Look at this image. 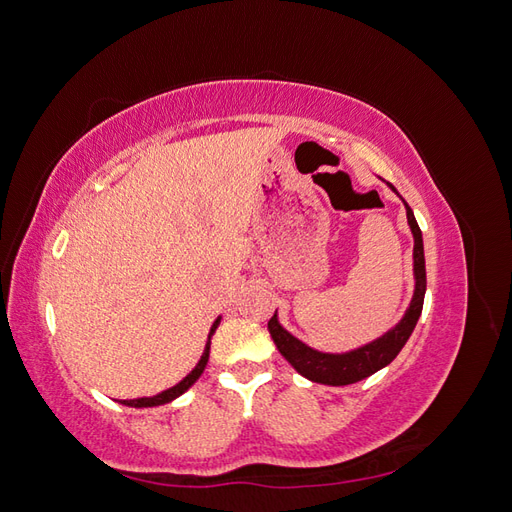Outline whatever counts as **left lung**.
Listing matches in <instances>:
<instances>
[{"label":"left lung","mask_w":512,"mask_h":512,"mask_svg":"<svg viewBox=\"0 0 512 512\" xmlns=\"http://www.w3.org/2000/svg\"><path fill=\"white\" fill-rule=\"evenodd\" d=\"M389 188L397 194V190L389 183ZM406 205L408 215V226L414 237V294L410 307L406 309L404 318H401L391 331H386L382 337L374 339L361 348L342 352V354H331V352H320L316 348H309L303 344L301 339L288 333L280 320H277V312L269 320V333L277 350L282 352L284 359L299 371V374L312 382L329 384V386H346L354 384L359 380H365L367 376L376 374L378 369L389 365L399 350L406 346L408 337L412 335L418 318L423 312V301H425V288H427V275H425V252H423V235L421 228L416 224V218L412 209Z\"/></svg>","instance_id":"obj_1"}]
</instances>
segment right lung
Segmentation results:
<instances>
[{
    "label": "right lung",
    "instance_id": "right-lung-1",
    "mask_svg": "<svg viewBox=\"0 0 512 512\" xmlns=\"http://www.w3.org/2000/svg\"><path fill=\"white\" fill-rule=\"evenodd\" d=\"M220 320H222V316H218V320L213 322V327H211V331H209V342H207V346H205L203 356H200V361L196 363V367H194V369L190 371V374L185 376L179 384L170 386V389H166V391H162V393H158V395H153V397L121 399L119 404H123V406H130V408H153V406H164V404H168V401H173V399H177L179 395H183L185 391H188L190 386L200 378V374H203L205 367H207V361H209V348H211V337H213L215 329L220 327Z\"/></svg>",
    "mask_w": 512,
    "mask_h": 512
}]
</instances>
